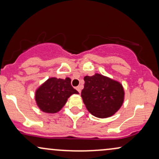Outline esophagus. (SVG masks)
<instances>
[{
	"label": "esophagus",
	"mask_w": 159,
	"mask_h": 159,
	"mask_svg": "<svg viewBox=\"0 0 159 159\" xmlns=\"http://www.w3.org/2000/svg\"><path fill=\"white\" fill-rule=\"evenodd\" d=\"M75 89H77V90H78V93H81V86H78V87H76V88H75Z\"/></svg>",
	"instance_id": "esophagus-1"
}]
</instances>
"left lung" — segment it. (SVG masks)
Listing matches in <instances>:
<instances>
[{
  "label": "left lung",
  "mask_w": 159,
  "mask_h": 159,
  "mask_svg": "<svg viewBox=\"0 0 159 159\" xmlns=\"http://www.w3.org/2000/svg\"><path fill=\"white\" fill-rule=\"evenodd\" d=\"M81 97L86 107L95 117L112 116L121 107L124 92L122 85L107 77L95 74L85 76Z\"/></svg>",
  "instance_id": "1"
}]
</instances>
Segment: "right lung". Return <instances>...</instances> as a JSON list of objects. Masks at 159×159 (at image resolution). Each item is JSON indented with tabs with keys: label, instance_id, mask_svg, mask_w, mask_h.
Wrapping results in <instances>:
<instances>
[{
	"label": "right lung",
	"instance_id": "add662e5",
	"mask_svg": "<svg viewBox=\"0 0 159 159\" xmlns=\"http://www.w3.org/2000/svg\"><path fill=\"white\" fill-rule=\"evenodd\" d=\"M72 94H78V92L72 87L70 78H51L36 91L35 100L43 112L55 113L64 106Z\"/></svg>",
	"mask_w": 159,
	"mask_h": 159
}]
</instances>
